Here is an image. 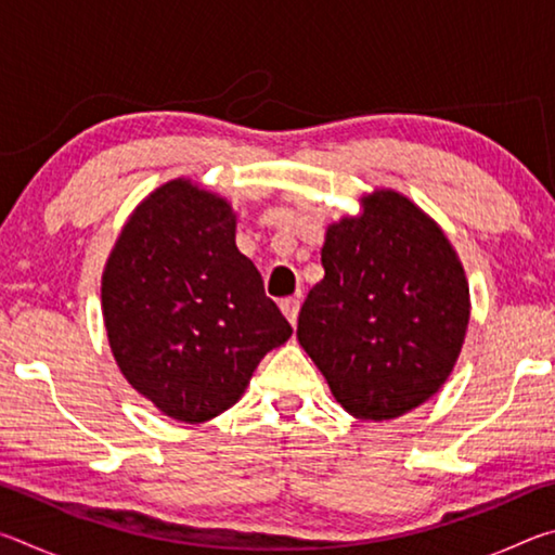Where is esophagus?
<instances>
[{
	"instance_id": "34e87169",
	"label": "esophagus",
	"mask_w": 555,
	"mask_h": 555,
	"mask_svg": "<svg viewBox=\"0 0 555 555\" xmlns=\"http://www.w3.org/2000/svg\"><path fill=\"white\" fill-rule=\"evenodd\" d=\"M279 308H281V313L286 315V321L291 323V325H296V321H298V311H300V300L298 298H284L279 304Z\"/></svg>"
}]
</instances>
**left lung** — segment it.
Returning a JSON list of instances; mask_svg holds the SVG:
<instances>
[{"instance_id":"obj_1","label":"left lung","mask_w":555,"mask_h":555,"mask_svg":"<svg viewBox=\"0 0 555 555\" xmlns=\"http://www.w3.org/2000/svg\"><path fill=\"white\" fill-rule=\"evenodd\" d=\"M360 205L327 224L325 276L300 308L296 337L350 416L389 421L453 372L469 286L446 232L406 195L374 188Z\"/></svg>"}]
</instances>
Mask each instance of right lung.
Wrapping results in <instances>:
<instances>
[{
  "mask_svg": "<svg viewBox=\"0 0 555 555\" xmlns=\"http://www.w3.org/2000/svg\"><path fill=\"white\" fill-rule=\"evenodd\" d=\"M237 212L191 178H173L129 215L102 271V318L125 379L183 424L242 399L291 325L234 244Z\"/></svg>",
  "mask_w": 555,
  "mask_h": 555,
  "instance_id": "obj_1",
  "label": "right lung"
}]
</instances>
